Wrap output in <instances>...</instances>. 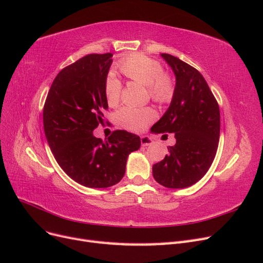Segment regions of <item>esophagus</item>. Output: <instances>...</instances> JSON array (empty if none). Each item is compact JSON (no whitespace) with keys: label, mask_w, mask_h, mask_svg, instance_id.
Listing matches in <instances>:
<instances>
[{"label":"esophagus","mask_w":263,"mask_h":263,"mask_svg":"<svg viewBox=\"0 0 263 263\" xmlns=\"http://www.w3.org/2000/svg\"><path fill=\"white\" fill-rule=\"evenodd\" d=\"M140 141H141V146L142 147H148V146H151V145L154 144L153 138L147 136V135H144V136H141Z\"/></svg>","instance_id":"obj_1"}]
</instances>
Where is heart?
<instances>
[{
	"label": "heart",
	"mask_w": 263,
	"mask_h": 263,
	"mask_svg": "<svg viewBox=\"0 0 263 263\" xmlns=\"http://www.w3.org/2000/svg\"><path fill=\"white\" fill-rule=\"evenodd\" d=\"M121 72L133 81L148 86V92L153 100L159 103H168L174 94L172 78L162 72L160 62L144 54H135L118 63ZM122 85L114 76H108L105 82V99L109 106H115L121 97ZM157 114L151 107L125 106L118 110L117 122L124 128L132 132H141L155 121Z\"/></svg>",
	"instance_id": "obj_1"
}]
</instances>
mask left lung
Listing matches in <instances>:
<instances>
[{
	"label": "left lung",
	"instance_id": "8db88e82",
	"mask_svg": "<svg viewBox=\"0 0 263 263\" xmlns=\"http://www.w3.org/2000/svg\"><path fill=\"white\" fill-rule=\"evenodd\" d=\"M160 55L173 71L176 89L170 106L150 132L174 134L176 145L154 164L153 176L165 187L184 189L200 181L213 163L219 141V107L195 68L171 54Z\"/></svg>",
	"mask_w": 263,
	"mask_h": 263
}]
</instances>
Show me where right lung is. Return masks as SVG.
<instances>
[{"label": "right lung", "mask_w": 263, "mask_h": 263, "mask_svg": "<svg viewBox=\"0 0 263 263\" xmlns=\"http://www.w3.org/2000/svg\"><path fill=\"white\" fill-rule=\"evenodd\" d=\"M112 53L87 54L54 78L44 106V129L60 168L79 184L103 189L125 174L127 158L140 147V137L115 130L103 142L93 130L108 108L105 82Z\"/></svg>", "instance_id": "1"}]
</instances>
